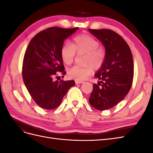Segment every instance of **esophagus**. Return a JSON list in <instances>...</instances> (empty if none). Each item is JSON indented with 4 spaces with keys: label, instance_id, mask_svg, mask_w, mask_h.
Instances as JSON below:
<instances>
[{
    "label": "esophagus",
    "instance_id": "esophagus-1",
    "mask_svg": "<svg viewBox=\"0 0 153 153\" xmlns=\"http://www.w3.org/2000/svg\"><path fill=\"white\" fill-rule=\"evenodd\" d=\"M84 82L83 81H78V80H75V84H83Z\"/></svg>",
    "mask_w": 153,
    "mask_h": 153
}]
</instances>
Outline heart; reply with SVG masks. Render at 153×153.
Wrapping results in <instances>:
<instances>
[{"label":"heart","instance_id":"obj_1","mask_svg":"<svg viewBox=\"0 0 153 153\" xmlns=\"http://www.w3.org/2000/svg\"><path fill=\"white\" fill-rule=\"evenodd\" d=\"M99 47L100 43L98 41L85 34L75 36L72 44L68 41L64 43L61 49V57L64 63L67 65L71 64L76 53L78 55H85L84 62L87 64L84 67H72L68 71V76L76 80H84L92 73L91 66L97 69L102 66L106 53Z\"/></svg>","mask_w":153,"mask_h":153}]
</instances>
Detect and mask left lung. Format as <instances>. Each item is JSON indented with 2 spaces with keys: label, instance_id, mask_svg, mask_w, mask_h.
I'll use <instances>...</instances> for the list:
<instances>
[{
  "label": "left lung",
  "instance_id": "obj_1",
  "mask_svg": "<svg viewBox=\"0 0 153 153\" xmlns=\"http://www.w3.org/2000/svg\"><path fill=\"white\" fill-rule=\"evenodd\" d=\"M88 30L102 43L106 53L103 65L95 74L100 81L93 84L89 101L97 110H107L122 101L131 89L134 74L132 53L125 40L114 31Z\"/></svg>",
  "mask_w": 153,
  "mask_h": 153
}]
</instances>
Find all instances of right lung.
Masks as SVG:
<instances>
[{"label":"right lung","mask_w":153,"mask_h":153,"mask_svg":"<svg viewBox=\"0 0 153 153\" xmlns=\"http://www.w3.org/2000/svg\"><path fill=\"white\" fill-rule=\"evenodd\" d=\"M78 27H53L37 34L27 48L23 61L22 76L25 85L37 105L52 110L61 105L74 80H55L57 73L65 75L61 49L64 41Z\"/></svg>","instance_id":"1"}]
</instances>
